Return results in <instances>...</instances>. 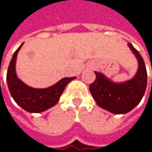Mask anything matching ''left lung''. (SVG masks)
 Segmentation results:
<instances>
[{"instance_id": "8db88e82", "label": "left lung", "mask_w": 152, "mask_h": 152, "mask_svg": "<svg viewBox=\"0 0 152 152\" xmlns=\"http://www.w3.org/2000/svg\"><path fill=\"white\" fill-rule=\"evenodd\" d=\"M128 46L138 61L136 75L130 80L115 83L104 74L95 72L96 80L90 85V91L97 105L115 114H124L134 109L142 100L147 86L143 59L131 43H128Z\"/></svg>"}]
</instances>
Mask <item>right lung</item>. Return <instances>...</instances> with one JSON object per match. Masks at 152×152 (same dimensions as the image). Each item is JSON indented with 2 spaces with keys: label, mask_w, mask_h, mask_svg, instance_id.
<instances>
[{
  "label": "right lung",
  "mask_w": 152,
  "mask_h": 152,
  "mask_svg": "<svg viewBox=\"0 0 152 152\" xmlns=\"http://www.w3.org/2000/svg\"><path fill=\"white\" fill-rule=\"evenodd\" d=\"M22 46L23 44L14 53L9 65L7 72L8 87L15 103L23 110L29 113H42L58 103L67 84L76 77H64L55 84L43 89L27 85L17 77L15 72L16 57Z\"/></svg>",
  "instance_id": "right-lung-1"
}]
</instances>
